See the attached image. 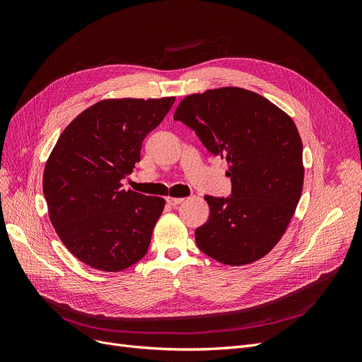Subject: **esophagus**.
<instances>
[{"label":"esophagus","mask_w":362,"mask_h":362,"mask_svg":"<svg viewBox=\"0 0 362 362\" xmlns=\"http://www.w3.org/2000/svg\"><path fill=\"white\" fill-rule=\"evenodd\" d=\"M166 201H168V204H169V205H172V206H177V205H180L184 199H181V198H170V196H169V198H168Z\"/></svg>","instance_id":"obj_1"}]
</instances>
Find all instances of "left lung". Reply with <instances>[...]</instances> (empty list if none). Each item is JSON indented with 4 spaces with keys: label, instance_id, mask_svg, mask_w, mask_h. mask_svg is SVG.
Returning <instances> with one entry per match:
<instances>
[{
    "label": "left lung",
    "instance_id": "obj_1",
    "mask_svg": "<svg viewBox=\"0 0 362 362\" xmlns=\"http://www.w3.org/2000/svg\"><path fill=\"white\" fill-rule=\"evenodd\" d=\"M173 120L192 128L204 146L226 158L233 190L205 196L208 221L196 228L198 247L229 266L254 262L275 247L303 187L302 140L293 119L264 96L222 87L185 96Z\"/></svg>",
    "mask_w": 362,
    "mask_h": 362
}]
</instances>
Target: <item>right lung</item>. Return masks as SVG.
<instances>
[{
	"label": "right lung",
	"mask_w": 362,
	"mask_h": 362,
	"mask_svg": "<svg viewBox=\"0 0 362 362\" xmlns=\"http://www.w3.org/2000/svg\"><path fill=\"white\" fill-rule=\"evenodd\" d=\"M175 98L104 100L64 128L43 172L52 226L74 257L120 272L146 255L164 199L122 187Z\"/></svg>",
	"instance_id": "add662e5"
}]
</instances>
